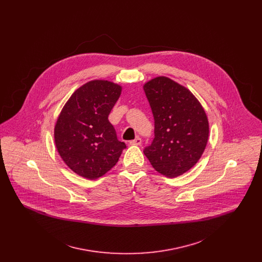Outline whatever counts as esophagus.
Segmentation results:
<instances>
[{"label":"esophagus","mask_w":262,"mask_h":262,"mask_svg":"<svg viewBox=\"0 0 262 262\" xmlns=\"http://www.w3.org/2000/svg\"><path fill=\"white\" fill-rule=\"evenodd\" d=\"M130 145H140L141 144V138L140 137H137L136 139L129 141Z\"/></svg>","instance_id":"1"}]
</instances>
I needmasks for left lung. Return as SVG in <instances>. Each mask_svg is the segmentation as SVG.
<instances>
[{
	"label": "left lung",
	"instance_id": "1",
	"mask_svg": "<svg viewBox=\"0 0 262 262\" xmlns=\"http://www.w3.org/2000/svg\"><path fill=\"white\" fill-rule=\"evenodd\" d=\"M143 90L155 126V137L143 152L158 173L169 178L181 176L198 163L206 147V113L187 88L169 77H155Z\"/></svg>",
	"mask_w": 262,
	"mask_h": 262
}]
</instances>
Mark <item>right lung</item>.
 Listing matches in <instances>:
<instances>
[{
  "label": "right lung",
  "instance_id": "right-lung-1",
  "mask_svg": "<svg viewBox=\"0 0 262 262\" xmlns=\"http://www.w3.org/2000/svg\"><path fill=\"white\" fill-rule=\"evenodd\" d=\"M122 86L108 80L88 81L64 104L54 129L56 147L75 174L95 180L117 164L125 142L119 141L108 116Z\"/></svg>",
  "mask_w": 262,
  "mask_h": 262
}]
</instances>
